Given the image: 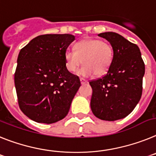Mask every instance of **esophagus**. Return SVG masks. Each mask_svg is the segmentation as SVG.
Wrapping results in <instances>:
<instances>
[{
	"instance_id": "34e87169",
	"label": "esophagus",
	"mask_w": 156,
	"mask_h": 156,
	"mask_svg": "<svg viewBox=\"0 0 156 156\" xmlns=\"http://www.w3.org/2000/svg\"><path fill=\"white\" fill-rule=\"evenodd\" d=\"M80 82H81V83L82 84H85V83H86V82H87V81H86V79H84V78H80Z\"/></svg>"
}]
</instances>
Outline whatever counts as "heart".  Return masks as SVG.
<instances>
[{
  "label": "heart",
  "mask_w": 156,
  "mask_h": 156,
  "mask_svg": "<svg viewBox=\"0 0 156 156\" xmlns=\"http://www.w3.org/2000/svg\"><path fill=\"white\" fill-rule=\"evenodd\" d=\"M113 57L114 49L111 44L99 39H84L74 44V51L65 52V66L68 71L74 73L82 62L84 65L78 71L79 75H102L111 67Z\"/></svg>",
  "instance_id": "obj_1"
}]
</instances>
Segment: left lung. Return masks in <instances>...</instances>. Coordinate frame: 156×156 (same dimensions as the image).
<instances>
[{"label":"left lung","mask_w":156,"mask_h":156,"mask_svg":"<svg viewBox=\"0 0 156 156\" xmlns=\"http://www.w3.org/2000/svg\"><path fill=\"white\" fill-rule=\"evenodd\" d=\"M114 49V57L108 73L91 80V106L93 115L105 121L126 117L140 101L145 67L140 48L115 32L99 34Z\"/></svg>","instance_id":"8db88e82"}]
</instances>
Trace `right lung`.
Instances as JSON below:
<instances>
[{
    "label": "right lung",
    "instance_id": "right-lung-1",
    "mask_svg": "<svg viewBox=\"0 0 156 156\" xmlns=\"http://www.w3.org/2000/svg\"><path fill=\"white\" fill-rule=\"evenodd\" d=\"M71 34L37 36L20 50L15 72L18 104L29 119L56 122L67 116L81 82L69 72L64 54Z\"/></svg>",
    "mask_w": 156,
    "mask_h": 156
}]
</instances>
